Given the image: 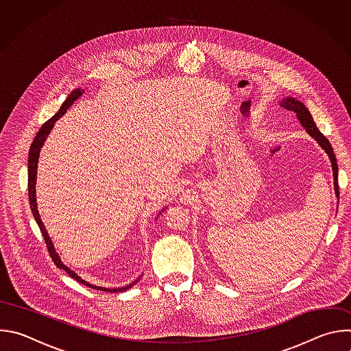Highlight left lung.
Segmentation results:
<instances>
[{
	"instance_id": "left-lung-1",
	"label": "left lung",
	"mask_w": 351,
	"mask_h": 351,
	"mask_svg": "<svg viewBox=\"0 0 351 351\" xmlns=\"http://www.w3.org/2000/svg\"><path fill=\"white\" fill-rule=\"evenodd\" d=\"M280 107L287 110V111H291L295 114V117L298 118L300 123L303 125V128L307 130V133L314 137L317 140V143L325 149L330 162H332V171H333V186H335V193H336V197L339 198V182H337V162H336V157H335V153H333V148L329 143V140L319 132V129L317 128L310 111L306 108V106L303 103H300L298 99L293 98V97H286L283 98L280 101Z\"/></svg>"
}]
</instances>
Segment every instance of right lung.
<instances>
[{"instance_id": "right-lung-1", "label": "right lung", "mask_w": 351, "mask_h": 351, "mask_svg": "<svg viewBox=\"0 0 351 351\" xmlns=\"http://www.w3.org/2000/svg\"><path fill=\"white\" fill-rule=\"evenodd\" d=\"M84 90H80V88H75L71 94H69V97L65 99L64 101V104L61 106V108H60V111L51 118V119H48L43 126H41V129L37 132V134H36V137H34V140H33V143H32V145H30V152H29V164H27V189H29V203H30V210H32V213H33V217H34V219H36V222H37V225H38V228H40V230H41V233H43V237H44V240H45V244H47V248H48V253H49V256H51V258H53V261H54V264L58 267V268H61V269H64V271H66L68 272V275L69 276H72L75 280H77L79 283H82V285H84V286H87V287H91V289H97V290H103V291H108V293H118V291H123V290H128L129 287H132L137 280H134L133 283H130V285H126V286H123V287H117V289H110V287H101V286H95V285H91V283H88V282H86V280H83L77 274H75L72 269H69L62 261H61V258L58 257V254L56 253V248H54V244H53V241H51V239H49V236H48V233H47V230H45V228H44V225H43V222H41V218H40V214H38V210H37V203H36V178H37V164H38V156H40V149H41V147H43V144H44V141H45V138H47V136L49 134V132H51V129H53V126H54V123L66 112V110L76 101V99L82 95V93H83ZM164 211V210H162Z\"/></svg>"}]
</instances>
